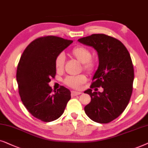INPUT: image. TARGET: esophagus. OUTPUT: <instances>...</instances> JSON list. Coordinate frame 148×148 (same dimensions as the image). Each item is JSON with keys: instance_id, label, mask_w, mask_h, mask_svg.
<instances>
[{"instance_id": "obj_1", "label": "esophagus", "mask_w": 148, "mask_h": 148, "mask_svg": "<svg viewBox=\"0 0 148 148\" xmlns=\"http://www.w3.org/2000/svg\"><path fill=\"white\" fill-rule=\"evenodd\" d=\"M82 92H76V91H72L71 92V95L72 96V97H74V96H76V95H80Z\"/></svg>"}]
</instances>
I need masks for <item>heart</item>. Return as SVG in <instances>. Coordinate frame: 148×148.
I'll list each match as a JSON object with an SVG mask.
<instances>
[{
	"label": "heart",
	"instance_id": "obj_1",
	"mask_svg": "<svg viewBox=\"0 0 148 148\" xmlns=\"http://www.w3.org/2000/svg\"><path fill=\"white\" fill-rule=\"evenodd\" d=\"M70 55L78 61L82 63V68L86 72H93L97 66V62L92 58V52L88 47L78 45L73 48L70 51ZM65 57L63 53H60L55 59V67L58 72H62L64 69ZM86 76L85 74H81L76 76H68L65 78L64 83L69 87L78 88L82 84L85 83Z\"/></svg>",
	"mask_w": 148,
	"mask_h": 148
}]
</instances>
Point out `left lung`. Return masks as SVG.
I'll list each match as a JSON object with an SVG mask.
<instances>
[{"label":"left lung","mask_w":148,"mask_h":148,"mask_svg":"<svg viewBox=\"0 0 148 148\" xmlns=\"http://www.w3.org/2000/svg\"><path fill=\"white\" fill-rule=\"evenodd\" d=\"M78 41L95 49L99 61L90 88L84 91L91 97L84 112L96 123H110L123 113L131 99L134 80L131 56L121 41L104 34H93ZM101 86L102 93L92 91L91 88Z\"/></svg>","instance_id":"obj_1"}]
</instances>
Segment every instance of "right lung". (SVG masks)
<instances>
[{
	"label": "right lung",
	"instance_id": "right-lung-1",
	"mask_svg": "<svg viewBox=\"0 0 148 148\" xmlns=\"http://www.w3.org/2000/svg\"><path fill=\"white\" fill-rule=\"evenodd\" d=\"M72 42L56 36L39 37L27 45L17 65L21 101L33 116L42 122L59 119L71 98L67 88L60 86L53 93L48 83L56 76V56Z\"/></svg>",
	"mask_w": 148,
	"mask_h": 148
}]
</instances>
